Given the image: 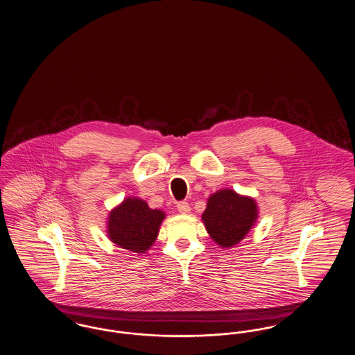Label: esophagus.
<instances>
[{"instance_id":"34e87169","label":"esophagus","mask_w":355,"mask_h":355,"mask_svg":"<svg viewBox=\"0 0 355 355\" xmlns=\"http://www.w3.org/2000/svg\"><path fill=\"white\" fill-rule=\"evenodd\" d=\"M177 209H178V211L181 214H186V213L190 211V206H189V203L186 202V201H181V202L177 203Z\"/></svg>"}]
</instances>
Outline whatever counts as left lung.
<instances>
[{
	"instance_id": "1",
	"label": "left lung",
	"mask_w": 355,
	"mask_h": 355,
	"mask_svg": "<svg viewBox=\"0 0 355 355\" xmlns=\"http://www.w3.org/2000/svg\"><path fill=\"white\" fill-rule=\"evenodd\" d=\"M257 214L254 200L225 189L209 198L202 220L207 233L220 248H232L249 233Z\"/></svg>"
}]
</instances>
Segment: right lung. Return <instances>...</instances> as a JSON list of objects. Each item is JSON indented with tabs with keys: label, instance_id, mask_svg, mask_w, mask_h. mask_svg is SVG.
<instances>
[{
	"label": "right lung",
	"instance_id": "add662e5",
	"mask_svg": "<svg viewBox=\"0 0 355 355\" xmlns=\"http://www.w3.org/2000/svg\"><path fill=\"white\" fill-rule=\"evenodd\" d=\"M164 218V211L150 209L145 201L126 198L119 207L110 211L107 236L122 249L133 253H145L158 236Z\"/></svg>",
	"mask_w": 355,
	"mask_h": 355
}]
</instances>
